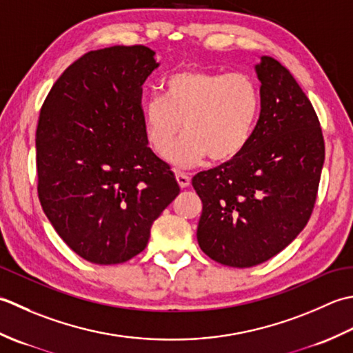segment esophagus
Segmentation results:
<instances>
[{
	"mask_svg": "<svg viewBox=\"0 0 353 353\" xmlns=\"http://www.w3.org/2000/svg\"><path fill=\"white\" fill-rule=\"evenodd\" d=\"M175 176H176V181L181 189H185V187L190 185V176L184 174V172H175Z\"/></svg>",
	"mask_w": 353,
	"mask_h": 353,
	"instance_id": "esophagus-1",
	"label": "esophagus"
}]
</instances>
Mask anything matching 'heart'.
Wrapping results in <instances>:
<instances>
[{
    "instance_id": "heart-1",
    "label": "heart",
    "mask_w": 353,
    "mask_h": 353,
    "mask_svg": "<svg viewBox=\"0 0 353 353\" xmlns=\"http://www.w3.org/2000/svg\"><path fill=\"white\" fill-rule=\"evenodd\" d=\"M259 106V88L245 73L184 70L163 83L161 99L143 105V129L149 146L164 157L183 125L186 135L168 155L176 168L196 166L207 155L224 163L248 145Z\"/></svg>"
}]
</instances>
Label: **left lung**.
Listing matches in <instances>:
<instances>
[{
  "mask_svg": "<svg viewBox=\"0 0 353 353\" xmlns=\"http://www.w3.org/2000/svg\"><path fill=\"white\" fill-rule=\"evenodd\" d=\"M261 114L242 152L192 179L203 201L198 243L222 265L250 268L280 253L311 218L325 163L314 108L282 63L262 56Z\"/></svg>",
  "mask_w": 353,
  "mask_h": 353,
  "instance_id": "1",
  "label": "left lung"
}]
</instances>
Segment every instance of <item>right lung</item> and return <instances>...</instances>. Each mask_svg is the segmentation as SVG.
I'll use <instances>...</instances> for the list:
<instances>
[{
  "label": "right lung",
  "mask_w": 353,
  "mask_h": 353,
  "mask_svg": "<svg viewBox=\"0 0 353 353\" xmlns=\"http://www.w3.org/2000/svg\"><path fill=\"white\" fill-rule=\"evenodd\" d=\"M160 67L145 46L94 50L63 71L36 129L38 195L63 242L97 265L146 248L150 227L179 193L148 145L141 86Z\"/></svg>",
  "instance_id": "add662e5"
}]
</instances>
